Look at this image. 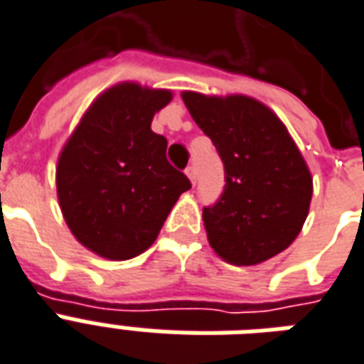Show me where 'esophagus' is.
Segmentation results:
<instances>
[{"label":"esophagus","instance_id":"esophagus-1","mask_svg":"<svg viewBox=\"0 0 364 364\" xmlns=\"http://www.w3.org/2000/svg\"><path fill=\"white\" fill-rule=\"evenodd\" d=\"M186 174H188V178H190L191 182H193V184H196L197 171H196V167H193V165H188V168H186Z\"/></svg>","mask_w":364,"mask_h":364}]
</instances>
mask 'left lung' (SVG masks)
<instances>
[{
	"label": "left lung",
	"instance_id": "1",
	"mask_svg": "<svg viewBox=\"0 0 364 364\" xmlns=\"http://www.w3.org/2000/svg\"><path fill=\"white\" fill-rule=\"evenodd\" d=\"M186 108L213 140L226 186L203 208L207 237L222 260L255 266L283 252L308 218L314 180L287 127L243 95L182 92Z\"/></svg>",
	"mask_w": 364,
	"mask_h": 364
}]
</instances>
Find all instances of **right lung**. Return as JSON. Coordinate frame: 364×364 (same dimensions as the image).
I'll return each mask as SVG.
<instances>
[{
  "label": "right lung",
  "instance_id": "right-lung-1",
  "mask_svg": "<svg viewBox=\"0 0 364 364\" xmlns=\"http://www.w3.org/2000/svg\"><path fill=\"white\" fill-rule=\"evenodd\" d=\"M173 92L119 83L91 104L64 146L56 191L68 228L108 260L150 249L163 222L191 188L167 161V138L151 131Z\"/></svg>",
  "mask_w": 364,
  "mask_h": 364
}]
</instances>
